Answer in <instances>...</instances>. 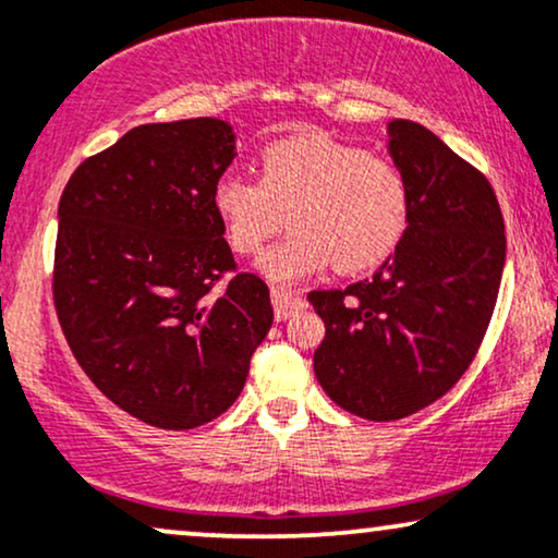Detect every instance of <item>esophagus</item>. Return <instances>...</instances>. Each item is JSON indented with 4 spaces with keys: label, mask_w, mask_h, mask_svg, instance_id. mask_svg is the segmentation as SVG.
<instances>
[{
    "label": "esophagus",
    "mask_w": 558,
    "mask_h": 558,
    "mask_svg": "<svg viewBox=\"0 0 558 558\" xmlns=\"http://www.w3.org/2000/svg\"><path fill=\"white\" fill-rule=\"evenodd\" d=\"M304 306H306V301L301 293L283 291V288H272V308H275V319L278 322L296 317Z\"/></svg>",
    "instance_id": "esophagus-1"
}]
</instances>
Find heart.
Here are the masks:
<instances>
[{
	"label": "heart",
	"mask_w": 558,
	"mask_h": 558,
	"mask_svg": "<svg viewBox=\"0 0 558 558\" xmlns=\"http://www.w3.org/2000/svg\"><path fill=\"white\" fill-rule=\"evenodd\" d=\"M262 177L226 173L215 184V213L226 239L254 254L291 218L293 233L262 254L257 267L275 286H293L332 265L340 272L385 262L411 220V192L398 166L325 134L288 137L262 153Z\"/></svg>",
	"instance_id": "obj_1"
}]
</instances>
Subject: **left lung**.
I'll list each match as a JSON object with an SVG mask.
<instances>
[{
  "instance_id": "obj_1",
  "label": "left lung",
  "mask_w": 558,
  "mask_h": 558,
  "mask_svg": "<svg viewBox=\"0 0 558 558\" xmlns=\"http://www.w3.org/2000/svg\"><path fill=\"white\" fill-rule=\"evenodd\" d=\"M387 153L411 192L405 236L368 280L308 293L325 322L314 374L335 405L366 421L418 413L465 374L507 257L483 173L408 119L387 122Z\"/></svg>"
}]
</instances>
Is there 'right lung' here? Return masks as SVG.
Returning a JSON list of instances; mask_svg holds the SVG:
<instances>
[{
  "label": "right lung",
  "mask_w": 558,
  "mask_h": 558,
  "mask_svg": "<svg viewBox=\"0 0 558 558\" xmlns=\"http://www.w3.org/2000/svg\"><path fill=\"white\" fill-rule=\"evenodd\" d=\"M236 158L223 119L134 126L59 199L53 304L100 392L145 424L203 426L236 402L272 327L270 291L233 270L215 184Z\"/></svg>",
  "instance_id": "add662e5"
}]
</instances>
